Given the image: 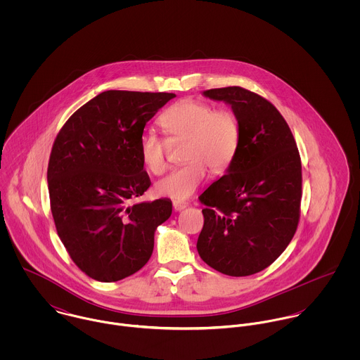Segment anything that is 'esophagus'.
<instances>
[{"instance_id":"34e87169","label":"esophagus","mask_w":360,"mask_h":360,"mask_svg":"<svg viewBox=\"0 0 360 360\" xmlns=\"http://www.w3.org/2000/svg\"><path fill=\"white\" fill-rule=\"evenodd\" d=\"M187 206H188L187 204H181V202H173V209H174L176 212H180V210L186 209Z\"/></svg>"}]
</instances>
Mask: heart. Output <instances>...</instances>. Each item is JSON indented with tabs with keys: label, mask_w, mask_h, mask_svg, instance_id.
I'll return each mask as SVG.
<instances>
[{
	"label": "heart",
	"mask_w": 360,
	"mask_h": 360,
	"mask_svg": "<svg viewBox=\"0 0 360 360\" xmlns=\"http://www.w3.org/2000/svg\"><path fill=\"white\" fill-rule=\"evenodd\" d=\"M170 140H187L184 160L187 165L174 169L160 181L158 195L181 202L194 195L205 181L207 167L213 173L224 172L240 147L241 126L234 112L217 109L200 100H181L167 108L159 117ZM140 156L144 166L160 174L167 166L166 143L154 131L140 137Z\"/></svg>",
	"instance_id": "1"
}]
</instances>
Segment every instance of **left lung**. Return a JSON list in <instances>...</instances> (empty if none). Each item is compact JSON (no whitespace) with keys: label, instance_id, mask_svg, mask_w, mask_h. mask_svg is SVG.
Here are the masks:
<instances>
[{"label":"left lung","instance_id":"1","mask_svg":"<svg viewBox=\"0 0 360 360\" xmlns=\"http://www.w3.org/2000/svg\"><path fill=\"white\" fill-rule=\"evenodd\" d=\"M240 120V147L224 176L200 195L205 205L197 250L206 264L234 277L270 266L300 221L302 166L294 136L273 103L243 87L212 89Z\"/></svg>","mask_w":360,"mask_h":360}]
</instances>
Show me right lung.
Here are the masks:
<instances>
[{
  "instance_id": "add662e5",
  "label": "right lung",
  "mask_w": 360,
  "mask_h": 360,
  "mask_svg": "<svg viewBox=\"0 0 360 360\" xmlns=\"http://www.w3.org/2000/svg\"><path fill=\"white\" fill-rule=\"evenodd\" d=\"M176 94L109 90L79 108L58 133L47 180L58 236L89 277L119 281L153 255L167 198L131 204L151 186L140 137Z\"/></svg>"
}]
</instances>
